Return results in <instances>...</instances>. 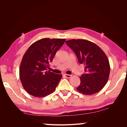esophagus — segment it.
Instances as JSON below:
<instances>
[{
  "label": "esophagus",
  "instance_id": "34e87169",
  "mask_svg": "<svg viewBox=\"0 0 127 127\" xmlns=\"http://www.w3.org/2000/svg\"><path fill=\"white\" fill-rule=\"evenodd\" d=\"M64 76H65L66 78H71L72 77V75H70V74H65L64 75Z\"/></svg>",
  "mask_w": 127,
  "mask_h": 127
}]
</instances>
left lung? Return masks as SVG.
Returning <instances> with one entry per match:
<instances>
[{"label": "left lung", "mask_w": 127, "mask_h": 127, "mask_svg": "<svg viewBox=\"0 0 127 127\" xmlns=\"http://www.w3.org/2000/svg\"><path fill=\"white\" fill-rule=\"evenodd\" d=\"M65 42L76 54L79 63L85 66L77 91L91 95L101 90L108 81L110 71L104 51L95 43L84 39H72Z\"/></svg>", "instance_id": "8db88e82"}]
</instances>
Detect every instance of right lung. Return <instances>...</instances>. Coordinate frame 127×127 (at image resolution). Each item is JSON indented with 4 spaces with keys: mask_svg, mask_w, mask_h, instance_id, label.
I'll use <instances>...</instances> for the list:
<instances>
[{
    "mask_svg": "<svg viewBox=\"0 0 127 127\" xmlns=\"http://www.w3.org/2000/svg\"><path fill=\"white\" fill-rule=\"evenodd\" d=\"M65 41V38H42L33 42L26 51L20 64V78L30 95L42 97L55 91L62 75L48 70L49 63Z\"/></svg>",
    "mask_w": 127,
    "mask_h": 127,
    "instance_id": "obj_1",
    "label": "right lung"
}]
</instances>
